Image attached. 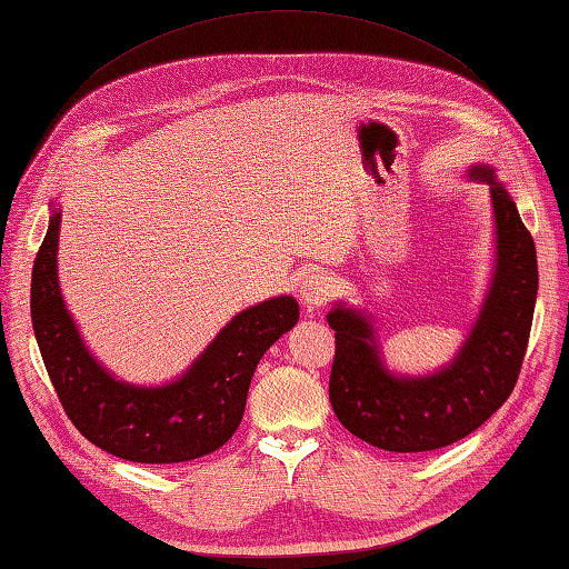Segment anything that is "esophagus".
Here are the masks:
<instances>
[{
	"label": "esophagus",
	"mask_w": 569,
	"mask_h": 569,
	"mask_svg": "<svg viewBox=\"0 0 569 569\" xmlns=\"http://www.w3.org/2000/svg\"><path fill=\"white\" fill-rule=\"evenodd\" d=\"M333 280L329 274H323V272H311V274H307L305 280L299 282V299H301V305H305L309 311H317V309H321V307H327V301L331 299V295H333Z\"/></svg>",
	"instance_id": "1"
}]
</instances>
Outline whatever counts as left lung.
<instances>
[{
  "label": "left lung",
  "mask_w": 569,
  "mask_h": 569,
  "mask_svg": "<svg viewBox=\"0 0 569 569\" xmlns=\"http://www.w3.org/2000/svg\"><path fill=\"white\" fill-rule=\"evenodd\" d=\"M471 177L491 187L496 274L455 363L435 376L396 378L380 363L366 317L346 307L327 317L336 331L331 408L346 430L378 449L432 451L459 442L508 400L523 366L538 295L536 242L493 171L473 167Z\"/></svg>",
  "instance_id": "left-lung-1"
}]
</instances>
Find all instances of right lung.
Returning a JSON list of instances; mask_svg holds the SVG:
<instances>
[{"mask_svg":"<svg viewBox=\"0 0 569 569\" xmlns=\"http://www.w3.org/2000/svg\"><path fill=\"white\" fill-rule=\"evenodd\" d=\"M61 213L33 260L31 321L53 390L68 420L108 455L139 463H179L223 447L246 412L262 353L299 319L292 297L250 307L216 336L189 373L161 388L114 380L86 349L56 277Z\"/></svg>","mask_w":569,"mask_h":569,"instance_id":"1","label":"right lung"}]
</instances>
